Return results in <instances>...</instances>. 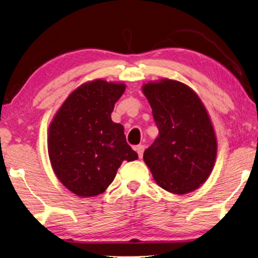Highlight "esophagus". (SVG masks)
Listing matches in <instances>:
<instances>
[{
    "label": "esophagus",
    "mask_w": 258,
    "mask_h": 258,
    "mask_svg": "<svg viewBox=\"0 0 258 258\" xmlns=\"http://www.w3.org/2000/svg\"><path fill=\"white\" fill-rule=\"evenodd\" d=\"M136 150H137L139 158H143L144 150H145V146H144V145H139V146H137V147H136Z\"/></svg>",
    "instance_id": "1"
}]
</instances>
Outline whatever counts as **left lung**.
Segmentation results:
<instances>
[{
  "label": "left lung",
  "mask_w": 258,
  "mask_h": 258,
  "mask_svg": "<svg viewBox=\"0 0 258 258\" xmlns=\"http://www.w3.org/2000/svg\"><path fill=\"white\" fill-rule=\"evenodd\" d=\"M153 110L158 137L144 160L158 185L174 194L196 191L215 166L217 137L205 104L182 82L162 79L142 87Z\"/></svg>",
  "instance_id": "obj_1"
}]
</instances>
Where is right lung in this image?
<instances>
[{"label":"right lung","instance_id":"obj_1","mask_svg":"<svg viewBox=\"0 0 258 258\" xmlns=\"http://www.w3.org/2000/svg\"><path fill=\"white\" fill-rule=\"evenodd\" d=\"M124 91L122 82H86L67 96L53 115L47 139L52 171L77 197L102 194L123 160L138 158L125 142L122 124L111 119Z\"/></svg>","mask_w":258,"mask_h":258}]
</instances>
